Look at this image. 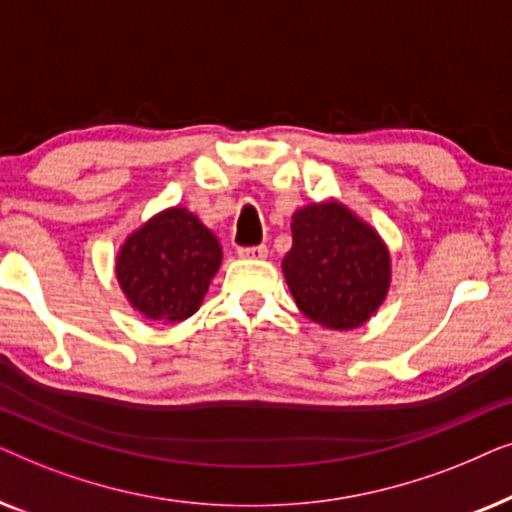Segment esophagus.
<instances>
[{
    "label": "esophagus",
    "mask_w": 512,
    "mask_h": 512,
    "mask_svg": "<svg viewBox=\"0 0 512 512\" xmlns=\"http://www.w3.org/2000/svg\"><path fill=\"white\" fill-rule=\"evenodd\" d=\"M237 256L240 258H265L268 256V247L265 244H254V247H240L237 249Z\"/></svg>",
    "instance_id": "34e87169"
}]
</instances>
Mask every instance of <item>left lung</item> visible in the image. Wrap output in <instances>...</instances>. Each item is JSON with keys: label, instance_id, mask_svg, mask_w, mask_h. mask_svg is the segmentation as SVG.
I'll return each instance as SVG.
<instances>
[{"label": "left lung", "instance_id": "left-lung-1", "mask_svg": "<svg viewBox=\"0 0 512 512\" xmlns=\"http://www.w3.org/2000/svg\"><path fill=\"white\" fill-rule=\"evenodd\" d=\"M291 233L282 270L300 312L333 331L366 324L391 279L380 235L333 200L298 209Z\"/></svg>", "mask_w": 512, "mask_h": 512}]
</instances>
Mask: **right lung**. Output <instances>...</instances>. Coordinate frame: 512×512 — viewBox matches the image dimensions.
I'll return each instance as SVG.
<instances>
[{
    "instance_id": "right-lung-1",
    "label": "right lung",
    "mask_w": 512,
    "mask_h": 512,
    "mask_svg": "<svg viewBox=\"0 0 512 512\" xmlns=\"http://www.w3.org/2000/svg\"><path fill=\"white\" fill-rule=\"evenodd\" d=\"M221 258L212 230L188 209L172 207L125 240L116 277L146 319L184 321L198 312Z\"/></svg>"
}]
</instances>
